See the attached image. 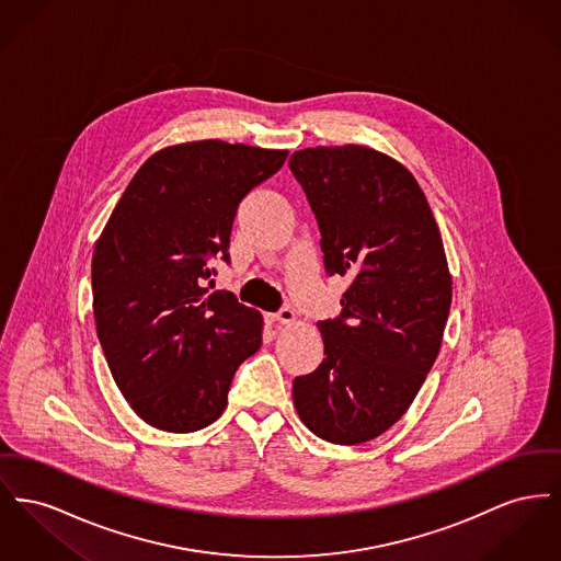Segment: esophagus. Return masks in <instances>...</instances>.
Returning <instances> with one entry per match:
<instances>
[{
	"instance_id": "34e87169",
	"label": "esophagus",
	"mask_w": 561,
	"mask_h": 561,
	"mask_svg": "<svg viewBox=\"0 0 561 561\" xmlns=\"http://www.w3.org/2000/svg\"><path fill=\"white\" fill-rule=\"evenodd\" d=\"M268 320L271 322H277V324H290L297 320V313L290 309V307H284L279 309L277 313H268Z\"/></svg>"
}]
</instances>
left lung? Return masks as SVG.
Returning <instances> with one entry per match:
<instances>
[{
  "instance_id": "obj_1",
  "label": "left lung",
  "mask_w": 561,
  "mask_h": 561,
  "mask_svg": "<svg viewBox=\"0 0 561 561\" xmlns=\"http://www.w3.org/2000/svg\"><path fill=\"white\" fill-rule=\"evenodd\" d=\"M318 220L327 275L350 288L318 322L324 360L293 383L302 424L336 445L366 443L404 415L438 356L451 307L440 232L415 178L364 146L290 157Z\"/></svg>"
}]
</instances>
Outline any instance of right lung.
<instances>
[{"label": "right lung", "mask_w": 561, "mask_h": 561, "mask_svg": "<svg viewBox=\"0 0 561 561\" xmlns=\"http://www.w3.org/2000/svg\"><path fill=\"white\" fill-rule=\"evenodd\" d=\"M288 152L220 139L171 146L135 173L95 245L93 311L112 377L133 411L195 432L229 402L263 316L229 290L207 295L211 259L231 263L232 220ZM214 282V279H209Z\"/></svg>", "instance_id": "obj_1"}]
</instances>
